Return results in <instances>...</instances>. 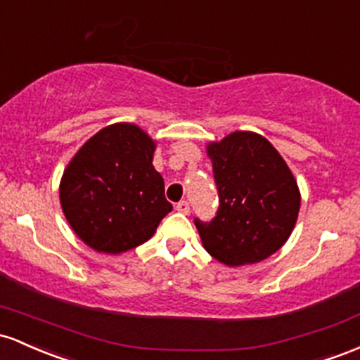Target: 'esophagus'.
<instances>
[{
  "instance_id": "obj_1",
  "label": "esophagus",
  "mask_w": 360,
  "mask_h": 360,
  "mask_svg": "<svg viewBox=\"0 0 360 360\" xmlns=\"http://www.w3.org/2000/svg\"><path fill=\"white\" fill-rule=\"evenodd\" d=\"M176 211L181 212V214H188L191 212V205H188L187 200H181L176 204Z\"/></svg>"
}]
</instances>
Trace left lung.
Returning a JSON list of instances; mask_svg holds the SVG:
<instances>
[{
  "mask_svg": "<svg viewBox=\"0 0 360 360\" xmlns=\"http://www.w3.org/2000/svg\"><path fill=\"white\" fill-rule=\"evenodd\" d=\"M219 192L211 223L195 219L200 241L228 267L258 264L289 240L301 192L284 158L264 136L234 131L205 146Z\"/></svg>",
  "mask_w": 360,
  "mask_h": 360,
  "instance_id": "left-lung-1",
  "label": "left lung"
}]
</instances>
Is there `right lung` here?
<instances>
[{
  "instance_id": "right-lung-1",
  "label": "right lung",
  "mask_w": 360,
  "mask_h": 360,
  "mask_svg": "<svg viewBox=\"0 0 360 360\" xmlns=\"http://www.w3.org/2000/svg\"><path fill=\"white\" fill-rule=\"evenodd\" d=\"M155 149L146 131L117 122L91 136L64 168L60 207L95 252L119 255L143 245L173 209L153 167Z\"/></svg>"
}]
</instances>
